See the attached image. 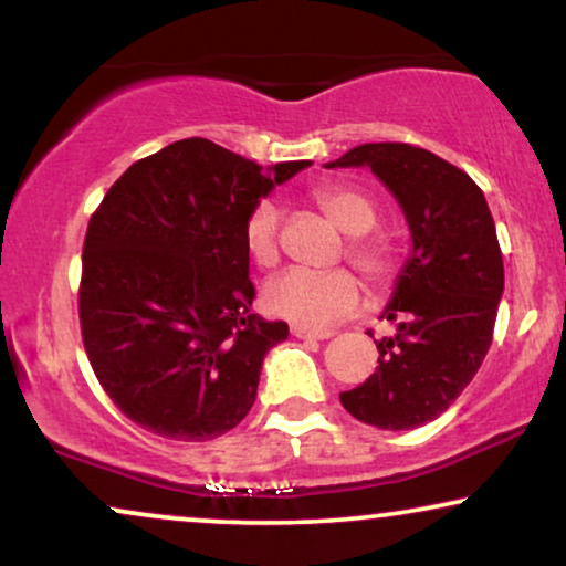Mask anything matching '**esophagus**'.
I'll return each instance as SVG.
<instances>
[{"label": "esophagus", "instance_id": "obj_1", "mask_svg": "<svg viewBox=\"0 0 566 566\" xmlns=\"http://www.w3.org/2000/svg\"><path fill=\"white\" fill-rule=\"evenodd\" d=\"M291 335L298 339H327V337H332V332L308 329V327H301V324H291Z\"/></svg>", "mask_w": 566, "mask_h": 566}]
</instances>
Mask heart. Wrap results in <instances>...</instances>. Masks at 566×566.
Listing matches in <instances>:
<instances>
[{
  "label": "heart",
  "instance_id": "heart-1",
  "mask_svg": "<svg viewBox=\"0 0 566 566\" xmlns=\"http://www.w3.org/2000/svg\"><path fill=\"white\" fill-rule=\"evenodd\" d=\"M314 200L324 213L337 223L347 242V260L358 268V273L374 285L386 289L397 277L399 250L386 234L370 231L378 223V208L360 190L345 185H324L314 190ZM244 250L250 260L262 270H270L281 260V211L270 200H260L247 213ZM270 314L289 319L301 327H327L339 316L350 314L360 301V283L350 270L335 268L314 273V270L291 268L275 275L262 293Z\"/></svg>",
  "mask_w": 566,
  "mask_h": 566
}]
</instances>
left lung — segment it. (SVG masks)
Listing matches in <instances>:
<instances>
[{"label": "left lung", "instance_id": "obj_1", "mask_svg": "<svg viewBox=\"0 0 566 566\" xmlns=\"http://www.w3.org/2000/svg\"><path fill=\"white\" fill-rule=\"evenodd\" d=\"M327 167H370L415 242L384 312L397 332L378 339L376 370L339 401L374 428H420L461 397L492 345L505 270L490 206L463 169L412 144H363Z\"/></svg>", "mask_w": 566, "mask_h": 566}]
</instances>
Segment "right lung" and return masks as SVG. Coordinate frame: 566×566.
Listing matches in <instances>:
<instances>
[{"mask_svg":"<svg viewBox=\"0 0 566 566\" xmlns=\"http://www.w3.org/2000/svg\"><path fill=\"white\" fill-rule=\"evenodd\" d=\"M308 161H254L182 138L130 165L92 213L80 324L113 405L144 430L203 443L244 420L262 358L289 324L252 312L242 229Z\"/></svg>","mask_w":566,"mask_h":566,"instance_id":"obj_1","label":"right lung"}]
</instances>
